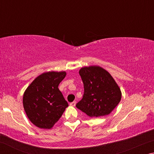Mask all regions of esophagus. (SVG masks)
Wrapping results in <instances>:
<instances>
[{
  "label": "esophagus",
  "instance_id": "34e87169",
  "mask_svg": "<svg viewBox=\"0 0 154 154\" xmlns=\"http://www.w3.org/2000/svg\"><path fill=\"white\" fill-rule=\"evenodd\" d=\"M75 105H76V101H73V102L70 103V105L72 106H75Z\"/></svg>",
  "mask_w": 154,
  "mask_h": 154
}]
</instances>
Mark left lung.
I'll use <instances>...</instances> for the list:
<instances>
[{"instance_id": "obj_1", "label": "left lung", "mask_w": 154, "mask_h": 154, "mask_svg": "<svg viewBox=\"0 0 154 154\" xmlns=\"http://www.w3.org/2000/svg\"><path fill=\"white\" fill-rule=\"evenodd\" d=\"M79 75L84 93L76 107L92 118L110 114L122 98L121 90L111 75L98 66L82 68Z\"/></svg>"}]
</instances>
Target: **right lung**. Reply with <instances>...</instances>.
Here are the masks:
<instances>
[{"instance_id":"add662e5","label":"right lung","mask_w":154,"mask_h":154,"mask_svg":"<svg viewBox=\"0 0 154 154\" xmlns=\"http://www.w3.org/2000/svg\"><path fill=\"white\" fill-rule=\"evenodd\" d=\"M65 76L64 71L44 72L26 90L23 105L28 118L36 126L51 128L69 106L58 89Z\"/></svg>"}]
</instances>
